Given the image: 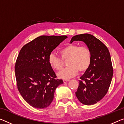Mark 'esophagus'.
<instances>
[{"label": "esophagus", "mask_w": 124, "mask_h": 124, "mask_svg": "<svg viewBox=\"0 0 124 124\" xmlns=\"http://www.w3.org/2000/svg\"><path fill=\"white\" fill-rule=\"evenodd\" d=\"M68 81H69V79H63L64 83H66V82H67Z\"/></svg>", "instance_id": "obj_1"}]
</instances>
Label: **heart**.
I'll return each mask as SVG.
<instances>
[{"label": "heart", "instance_id": "heart-1", "mask_svg": "<svg viewBox=\"0 0 124 124\" xmlns=\"http://www.w3.org/2000/svg\"><path fill=\"white\" fill-rule=\"evenodd\" d=\"M60 54L63 60L68 59L67 64L68 66L58 73V77L61 79H69L76 76L78 70L80 72H85L91 64L92 53L87 46L70 44L61 49ZM62 60L53 53L49 54L48 58L49 64L56 70H62L64 65Z\"/></svg>", "mask_w": 124, "mask_h": 124}]
</instances>
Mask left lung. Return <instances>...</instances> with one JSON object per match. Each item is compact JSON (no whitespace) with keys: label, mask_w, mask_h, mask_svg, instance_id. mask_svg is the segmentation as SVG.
Instances as JSON below:
<instances>
[{"label":"left lung","mask_w":124,"mask_h":124,"mask_svg":"<svg viewBox=\"0 0 124 124\" xmlns=\"http://www.w3.org/2000/svg\"><path fill=\"white\" fill-rule=\"evenodd\" d=\"M75 41H83L92 53L91 64L80 77L76 95L83 104L93 105L103 99L110 85L113 76L110 54L107 47L93 35H76L70 43Z\"/></svg>","instance_id":"8db88e82"}]
</instances>
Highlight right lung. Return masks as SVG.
I'll use <instances>...</instances> for the list:
<instances>
[{
    "label": "right lung",
    "mask_w": 124,
    "mask_h": 124,
    "mask_svg": "<svg viewBox=\"0 0 124 124\" xmlns=\"http://www.w3.org/2000/svg\"><path fill=\"white\" fill-rule=\"evenodd\" d=\"M67 36H41L23 47L15 66L20 93L32 107L46 108L52 103L57 87L63 84L56 79L48 62V56Z\"/></svg>",
    "instance_id": "1"
}]
</instances>
